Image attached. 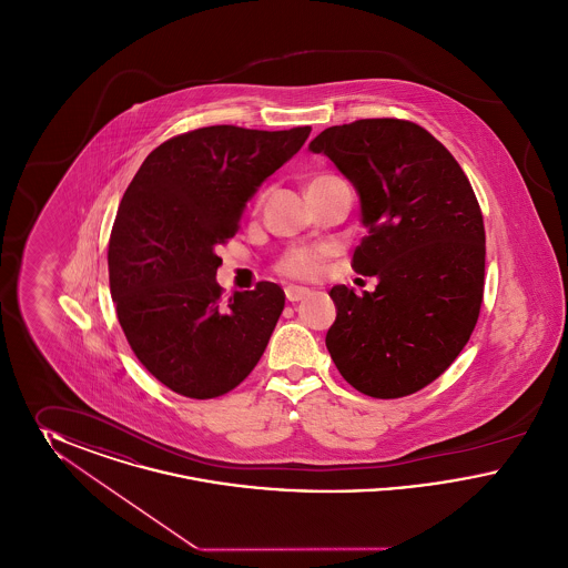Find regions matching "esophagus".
Instances as JSON below:
<instances>
[{
  "label": "esophagus",
  "mask_w": 568,
  "mask_h": 568,
  "mask_svg": "<svg viewBox=\"0 0 568 568\" xmlns=\"http://www.w3.org/2000/svg\"><path fill=\"white\" fill-rule=\"evenodd\" d=\"M308 294H311L308 287H297V285L285 287V297H287L290 302H300V300H304Z\"/></svg>",
  "instance_id": "esophagus-1"
}]
</instances>
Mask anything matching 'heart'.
I'll return each mask as SVG.
<instances>
[{
    "mask_svg": "<svg viewBox=\"0 0 568 568\" xmlns=\"http://www.w3.org/2000/svg\"><path fill=\"white\" fill-rule=\"evenodd\" d=\"M336 176L329 174H322L317 179H313L308 183V187L313 185H322L327 183ZM332 255V248L325 244H317V246H306V244H296L283 251V255L276 260L274 271L287 278H297V281H313L317 278L322 271H324L325 260Z\"/></svg>",
    "mask_w": 568,
    "mask_h": 568,
    "instance_id": "obj_1",
    "label": "heart"
}]
</instances>
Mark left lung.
Here are the masks:
<instances>
[{
  "instance_id": "obj_1",
  "label": "left lung",
  "mask_w": 568,
  "mask_h": 568,
  "mask_svg": "<svg viewBox=\"0 0 568 568\" xmlns=\"http://www.w3.org/2000/svg\"><path fill=\"white\" fill-rule=\"evenodd\" d=\"M308 149L359 193L368 236L352 266L378 278L362 296L329 290L336 322L325 347L357 392L381 400L415 394L452 366L479 320L486 230L475 191L454 155L403 119L334 125Z\"/></svg>"
}]
</instances>
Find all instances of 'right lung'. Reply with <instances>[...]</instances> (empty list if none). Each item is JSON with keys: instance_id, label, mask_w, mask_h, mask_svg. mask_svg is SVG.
Segmentation results:
<instances>
[{"instance_id": "obj_1", "label": "right lung", "mask_w": 568, "mask_h": 568, "mask_svg": "<svg viewBox=\"0 0 568 568\" xmlns=\"http://www.w3.org/2000/svg\"><path fill=\"white\" fill-rule=\"evenodd\" d=\"M311 128L211 125L160 144L123 193L109 243L110 294L140 364L172 392L209 400L260 362L285 294L262 281L223 302L216 246Z\"/></svg>"}]
</instances>
